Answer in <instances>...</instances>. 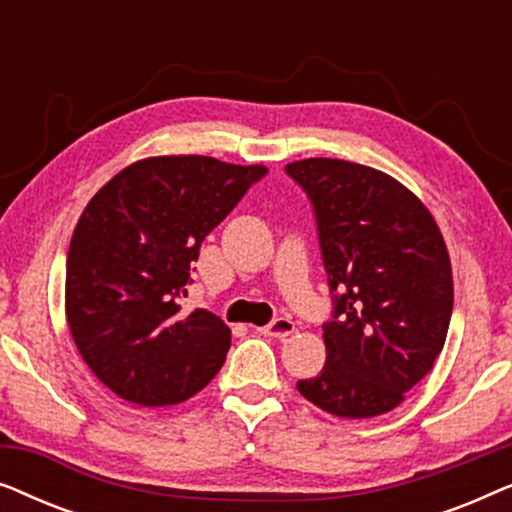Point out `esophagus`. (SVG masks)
I'll use <instances>...</instances> for the list:
<instances>
[{
  "label": "esophagus",
  "mask_w": 512,
  "mask_h": 512,
  "mask_svg": "<svg viewBox=\"0 0 512 512\" xmlns=\"http://www.w3.org/2000/svg\"><path fill=\"white\" fill-rule=\"evenodd\" d=\"M293 331H296V324H293L289 317H277V319H272L268 326L261 328L263 335H268V338H277V340L289 338Z\"/></svg>",
  "instance_id": "34e87169"
}]
</instances>
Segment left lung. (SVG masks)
Wrapping results in <instances>:
<instances>
[{"label": "left lung", "mask_w": 512, "mask_h": 512, "mask_svg": "<svg viewBox=\"0 0 512 512\" xmlns=\"http://www.w3.org/2000/svg\"><path fill=\"white\" fill-rule=\"evenodd\" d=\"M286 174L307 193L333 293L326 363L298 391L335 417L394 410L445 345L454 289L429 209L373 167L305 158Z\"/></svg>", "instance_id": "left-lung-1"}]
</instances>
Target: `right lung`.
Returning <instances> with one entry per match:
<instances>
[{
	"instance_id": "1",
	"label": "right lung",
	"mask_w": 512,
	"mask_h": 512,
	"mask_svg": "<svg viewBox=\"0 0 512 512\" xmlns=\"http://www.w3.org/2000/svg\"><path fill=\"white\" fill-rule=\"evenodd\" d=\"M268 170L207 156L125 167L83 209L67 254L65 310L76 349L123 401L184 403L219 373L230 328L181 314L200 244Z\"/></svg>"
}]
</instances>
